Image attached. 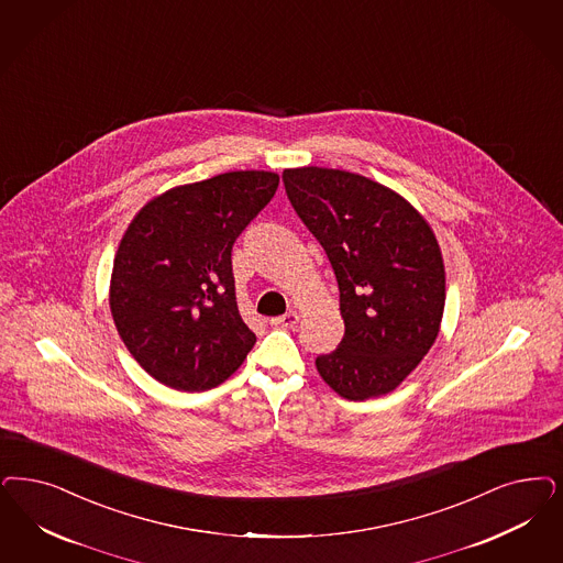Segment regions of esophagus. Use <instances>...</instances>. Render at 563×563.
<instances>
[{
    "instance_id": "34e87169",
    "label": "esophagus",
    "mask_w": 563,
    "mask_h": 563,
    "mask_svg": "<svg viewBox=\"0 0 563 563\" xmlns=\"http://www.w3.org/2000/svg\"><path fill=\"white\" fill-rule=\"evenodd\" d=\"M299 322V313L297 311H287L285 316H278V318H272V327H289L292 329L295 324Z\"/></svg>"
}]
</instances>
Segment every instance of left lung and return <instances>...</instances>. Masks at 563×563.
I'll return each mask as SVG.
<instances>
[{"mask_svg": "<svg viewBox=\"0 0 563 563\" xmlns=\"http://www.w3.org/2000/svg\"><path fill=\"white\" fill-rule=\"evenodd\" d=\"M292 208L329 255L345 334L316 357L322 380L350 401L399 387L434 345L445 310V264L427 218L366 176L285 168Z\"/></svg>", "mask_w": 563, "mask_h": 563, "instance_id": "left-lung-1", "label": "left lung"}]
</instances>
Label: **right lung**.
I'll use <instances>...</instances> for the list:
<instances>
[{"label": "right lung", "mask_w": 563, "mask_h": 563, "mask_svg": "<svg viewBox=\"0 0 563 563\" xmlns=\"http://www.w3.org/2000/svg\"><path fill=\"white\" fill-rule=\"evenodd\" d=\"M278 189L268 170H233L150 199L118 245L110 311L126 350L157 383L201 393L245 362L255 334L234 295L233 252Z\"/></svg>", "instance_id": "right-lung-1"}]
</instances>
